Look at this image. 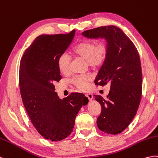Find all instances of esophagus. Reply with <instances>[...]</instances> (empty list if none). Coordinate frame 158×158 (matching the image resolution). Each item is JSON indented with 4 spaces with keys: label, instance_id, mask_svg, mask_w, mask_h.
<instances>
[{
    "label": "esophagus",
    "instance_id": "1",
    "mask_svg": "<svg viewBox=\"0 0 158 158\" xmlns=\"http://www.w3.org/2000/svg\"><path fill=\"white\" fill-rule=\"evenodd\" d=\"M85 95H86V97L89 98V100H92L93 99V94H91V93H88V94H85Z\"/></svg>",
    "mask_w": 158,
    "mask_h": 158
}]
</instances>
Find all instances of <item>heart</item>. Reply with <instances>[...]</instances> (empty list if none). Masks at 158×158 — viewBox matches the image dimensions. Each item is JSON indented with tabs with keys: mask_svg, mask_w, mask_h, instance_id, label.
<instances>
[{
	"mask_svg": "<svg viewBox=\"0 0 158 158\" xmlns=\"http://www.w3.org/2000/svg\"><path fill=\"white\" fill-rule=\"evenodd\" d=\"M109 46L104 40L96 43L94 40H83L74 48L73 53L75 57L85 60L87 65L93 69L101 67L105 62ZM71 57L67 53H63L57 60L58 69L62 74H68L70 71ZM92 77L89 74L80 75L73 77L71 81L81 91H87Z\"/></svg>",
	"mask_w": 158,
	"mask_h": 158,
	"instance_id": "heart-1",
	"label": "heart"
}]
</instances>
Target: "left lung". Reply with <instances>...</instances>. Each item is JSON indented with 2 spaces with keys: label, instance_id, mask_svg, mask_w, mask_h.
Returning <instances> with one entry per match:
<instances>
[{
  "label": "left lung",
  "instance_id": "1",
  "mask_svg": "<svg viewBox=\"0 0 158 158\" xmlns=\"http://www.w3.org/2000/svg\"><path fill=\"white\" fill-rule=\"evenodd\" d=\"M82 34L106 40L109 52L94 83L105 86L109 83L110 90L106 99L94 95L101 105L97 123L105 133L118 134L131 123L141 101L142 73L138 52L123 31L114 26L98 27Z\"/></svg>",
  "mask_w": 158,
  "mask_h": 158
}]
</instances>
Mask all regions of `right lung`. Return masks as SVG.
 <instances>
[{
    "label": "right lung",
    "mask_w": 158,
    "mask_h": 158,
    "mask_svg": "<svg viewBox=\"0 0 158 158\" xmlns=\"http://www.w3.org/2000/svg\"><path fill=\"white\" fill-rule=\"evenodd\" d=\"M75 30L41 35L26 49L20 64L19 85L25 109L35 128L49 140L57 142L72 133L75 117L88 103L83 94L73 93L63 100L54 83L61 79L57 60L68 48Z\"/></svg>",
    "instance_id": "right-lung-1"
}]
</instances>
